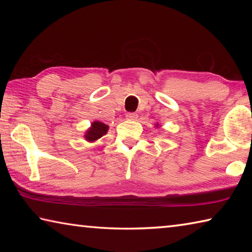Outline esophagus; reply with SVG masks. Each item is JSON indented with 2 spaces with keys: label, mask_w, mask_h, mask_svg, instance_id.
Masks as SVG:
<instances>
[{
  "label": "esophagus",
  "mask_w": 252,
  "mask_h": 252,
  "mask_svg": "<svg viewBox=\"0 0 252 252\" xmlns=\"http://www.w3.org/2000/svg\"><path fill=\"white\" fill-rule=\"evenodd\" d=\"M126 119H129V120H136L138 119V114L134 113V112H129L126 113Z\"/></svg>",
  "instance_id": "obj_1"
}]
</instances>
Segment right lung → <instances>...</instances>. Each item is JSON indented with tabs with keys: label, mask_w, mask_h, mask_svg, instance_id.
<instances>
[{
	"label": "right lung",
	"mask_w": 252,
	"mask_h": 252,
	"mask_svg": "<svg viewBox=\"0 0 252 252\" xmlns=\"http://www.w3.org/2000/svg\"><path fill=\"white\" fill-rule=\"evenodd\" d=\"M109 130V126L104 125L100 121H94L89 127V130L85 132L84 138L89 142H94L97 139H100L101 136L106 134V132Z\"/></svg>",
	"instance_id": "right-lung-1"
}]
</instances>
